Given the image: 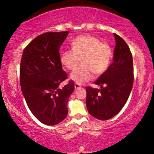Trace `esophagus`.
<instances>
[{"instance_id": "34e87169", "label": "esophagus", "mask_w": 154, "mask_h": 154, "mask_svg": "<svg viewBox=\"0 0 154 154\" xmlns=\"http://www.w3.org/2000/svg\"><path fill=\"white\" fill-rule=\"evenodd\" d=\"M74 88H75V90L79 89V88H81V85H80V84H79V83H75V85H74Z\"/></svg>"}]
</instances>
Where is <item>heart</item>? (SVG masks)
Returning <instances> with one entry per match:
<instances>
[{"mask_svg": "<svg viewBox=\"0 0 154 154\" xmlns=\"http://www.w3.org/2000/svg\"><path fill=\"white\" fill-rule=\"evenodd\" d=\"M72 50L62 52L60 57L62 64L72 70L71 79L77 83H84L92 79V75H100L108 69L112 57V50L108 43L97 37L83 35L75 38L71 43Z\"/></svg>", "mask_w": 154, "mask_h": 154, "instance_id": "heart-1", "label": "heart"}]
</instances>
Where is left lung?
<instances>
[{
	"label": "left lung",
	"instance_id": "1",
	"mask_svg": "<svg viewBox=\"0 0 154 154\" xmlns=\"http://www.w3.org/2000/svg\"><path fill=\"white\" fill-rule=\"evenodd\" d=\"M113 61L94 82L101 89L86 88V105L92 116L109 120L119 113L127 102L134 81L132 55L128 44L114 33Z\"/></svg>",
	"mask_w": 154,
	"mask_h": 154
}]
</instances>
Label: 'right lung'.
Instances as JSON below:
<instances>
[{"mask_svg": "<svg viewBox=\"0 0 154 154\" xmlns=\"http://www.w3.org/2000/svg\"><path fill=\"white\" fill-rule=\"evenodd\" d=\"M68 33L65 31L38 35L24 48L21 59L20 85L27 106L48 125L60 123L67 116V102L74 90L71 80L62 89L58 88L68 79L59 52Z\"/></svg>", "mask_w": 154, "mask_h": 154, "instance_id": "1", "label": "right lung"}]
</instances>
